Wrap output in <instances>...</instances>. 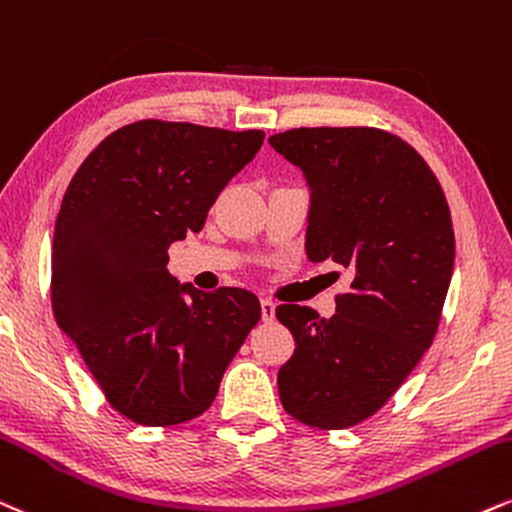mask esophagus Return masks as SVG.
Here are the masks:
<instances>
[{"label":"esophagus","instance_id":"obj_1","mask_svg":"<svg viewBox=\"0 0 512 512\" xmlns=\"http://www.w3.org/2000/svg\"><path fill=\"white\" fill-rule=\"evenodd\" d=\"M274 315H276V305L272 300H262V319L264 322H274Z\"/></svg>","mask_w":512,"mask_h":512}]
</instances>
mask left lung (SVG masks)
<instances>
[{
	"mask_svg": "<svg viewBox=\"0 0 512 512\" xmlns=\"http://www.w3.org/2000/svg\"><path fill=\"white\" fill-rule=\"evenodd\" d=\"M269 143L310 181L307 257L350 279L329 319L276 307L295 338L279 396L307 427L346 429L384 408L432 346L453 274L451 209L420 152L381 128H291Z\"/></svg>",
	"mask_w": 512,
	"mask_h": 512,
	"instance_id": "8db88e82",
	"label": "left lung"
}]
</instances>
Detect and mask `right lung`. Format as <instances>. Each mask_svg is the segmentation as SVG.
<instances>
[{"label": "right lung", "instance_id": "1", "mask_svg": "<svg viewBox=\"0 0 512 512\" xmlns=\"http://www.w3.org/2000/svg\"><path fill=\"white\" fill-rule=\"evenodd\" d=\"M262 140L257 128L143 119L107 135L66 188L52 240V310L126 420L169 427L202 415L260 322L250 291L178 286L166 262L171 243L202 231Z\"/></svg>", "mask_w": 512, "mask_h": 512}]
</instances>
